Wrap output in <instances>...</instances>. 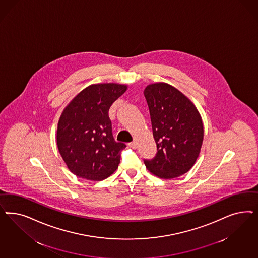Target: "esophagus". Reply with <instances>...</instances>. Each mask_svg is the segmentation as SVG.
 <instances>
[{
    "label": "esophagus",
    "mask_w": 258,
    "mask_h": 258,
    "mask_svg": "<svg viewBox=\"0 0 258 258\" xmlns=\"http://www.w3.org/2000/svg\"><path fill=\"white\" fill-rule=\"evenodd\" d=\"M128 146H129V147H131V148H133V149H135V148L137 147V143L135 142H130V143H128Z\"/></svg>",
    "instance_id": "1"
}]
</instances>
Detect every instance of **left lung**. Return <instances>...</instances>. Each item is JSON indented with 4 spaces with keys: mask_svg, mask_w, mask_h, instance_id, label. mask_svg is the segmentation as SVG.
<instances>
[{
    "mask_svg": "<svg viewBox=\"0 0 258 258\" xmlns=\"http://www.w3.org/2000/svg\"><path fill=\"white\" fill-rule=\"evenodd\" d=\"M143 93L158 151L144 164L160 178H175L187 173L200 155L204 136L201 116L191 100L168 83L150 84Z\"/></svg>",
    "mask_w": 258,
    "mask_h": 258,
    "instance_id": "left-lung-1",
    "label": "left lung"
}]
</instances>
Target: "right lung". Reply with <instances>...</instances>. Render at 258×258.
<instances>
[{
  "mask_svg": "<svg viewBox=\"0 0 258 258\" xmlns=\"http://www.w3.org/2000/svg\"><path fill=\"white\" fill-rule=\"evenodd\" d=\"M126 89V85L117 83L92 84L63 110L57 144L68 169L77 176L102 180L118 167L126 145L114 140L108 112Z\"/></svg>",
  "mask_w": 258,
  "mask_h": 258,
  "instance_id": "1",
  "label": "right lung"
}]
</instances>
